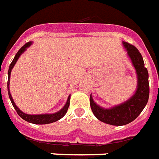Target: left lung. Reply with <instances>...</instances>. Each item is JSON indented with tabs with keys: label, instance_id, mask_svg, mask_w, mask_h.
<instances>
[{
	"label": "left lung",
	"instance_id": "obj_1",
	"mask_svg": "<svg viewBox=\"0 0 159 159\" xmlns=\"http://www.w3.org/2000/svg\"><path fill=\"white\" fill-rule=\"evenodd\" d=\"M137 74V89L125 102L111 108H103L95 103L90 95V107L93 113L99 120L112 125H124L136 119L148 102L149 97L148 70L144 67L141 54L134 46L123 42Z\"/></svg>",
	"mask_w": 159,
	"mask_h": 159
}]
</instances>
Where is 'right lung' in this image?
I'll use <instances>...</instances> for the list:
<instances>
[{"label": "right lung", "mask_w": 159, "mask_h": 159, "mask_svg": "<svg viewBox=\"0 0 159 159\" xmlns=\"http://www.w3.org/2000/svg\"><path fill=\"white\" fill-rule=\"evenodd\" d=\"M31 42H29L27 43H25V45L23 46L22 48H20V50L18 51V52L16 53L15 58L13 59L12 62L10 65V67H9L8 70V82H7V89H8V94L9 97H10V99L11 101V103L13 105L14 108L15 109V111H17L18 115L20 116V117L24 119L25 120L28 121V122L33 123V124H38V125H44V124H50V123L55 122L57 120H60L61 118H62L66 115L67 110H68V107L70 106V95L68 97V99H67L66 103L65 104V106L63 107V108L61 109L59 111L56 112V113L52 114H40V115H29V114H26L25 112H23L22 111H20L19 107H18L16 105H15V102H14L13 98H12V96L11 94V92H10V78H11V70L13 69L14 66L17 61V60L19 59V57H20V55L22 54L24 52H25L27 48H29V46L31 45Z\"/></svg>", "instance_id": "right-lung-1"}]
</instances>
